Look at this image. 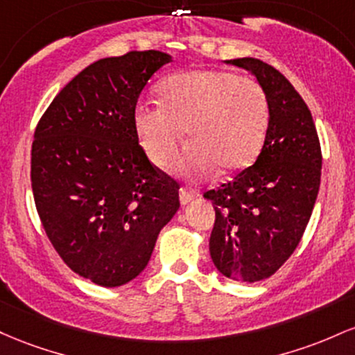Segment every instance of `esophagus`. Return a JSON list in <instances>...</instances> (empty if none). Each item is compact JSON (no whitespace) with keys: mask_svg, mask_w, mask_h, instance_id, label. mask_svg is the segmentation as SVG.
Wrapping results in <instances>:
<instances>
[{"mask_svg":"<svg viewBox=\"0 0 355 355\" xmlns=\"http://www.w3.org/2000/svg\"><path fill=\"white\" fill-rule=\"evenodd\" d=\"M198 198V193L193 189H188V188H181L179 189V199H181V205L186 206L188 202L193 201V199Z\"/></svg>","mask_w":355,"mask_h":355,"instance_id":"34e87169","label":"esophagus"}]
</instances>
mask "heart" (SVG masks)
Returning a JSON list of instances; mask_svg holds the SVG:
<instances>
[{"instance_id":"b5f03b06","label":"heart","mask_w":355,"mask_h":355,"mask_svg":"<svg viewBox=\"0 0 355 355\" xmlns=\"http://www.w3.org/2000/svg\"><path fill=\"white\" fill-rule=\"evenodd\" d=\"M270 122L266 92L252 77L225 70H188L159 85V103L139 102L134 127L146 154L166 167L182 129L191 142L178 161L186 176L245 169L263 146Z\"/></svg>"}]
</instances>
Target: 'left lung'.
I'll list each match as a JSON object with an SVG mask.
<instances>
[{
  "label": "left lung",
  "mask_w": 355,
  "mask_h": 355,
  "mask_svg": "<svg viewBox=\"0 0 355 355\" xmlns=\"http://www.w3.org/2000/svg\"><path fill=\"white\" fill-rule=\"evenodd\" d=\"M225 63L261 83L270 122L254 164L205 193L216 213L209 253L225 277L253 284L272 277L300 243L320 188L322 153L309 107L280 71L258 58Z\"/></svg>",
  "instance_id": "1"
}]
</instances>
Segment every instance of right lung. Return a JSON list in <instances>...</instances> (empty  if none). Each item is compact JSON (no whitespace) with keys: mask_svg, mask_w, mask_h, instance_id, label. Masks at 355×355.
Wrapping results in <instances>:
<instances>
[{"mask_svg":"<svg viewBox=\"0 0 355 355\" xmlns=\"http://www.w3.org/2000/svg\"><path fill=\"white\" fill-rule=\"evenodd\" d=\"M164 51H129L83 69L40 119L31 189L62 260L101 286L146 268L159 231L179 209V186L139 146L134 109Z\"/></svg>","mask_w":355,"mask_h":355,"instance_id":"1","label":"right lung"}]
</instances>
